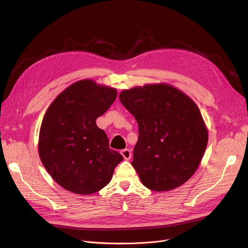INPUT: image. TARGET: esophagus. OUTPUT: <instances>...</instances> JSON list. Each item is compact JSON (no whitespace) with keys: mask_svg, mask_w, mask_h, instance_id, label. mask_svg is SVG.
Here are the masks:
<instances>
[{"mask_svg":"<svg viewBox=\"0 0 248 248\" xmlns=\"http://www.w3.org/2000/svg\"><path fill=\"white\" fill-rule=\"evenodd\" d=\"M121 154L123 155V157L125 159V160H129L132 157V153L131 151H129L128 149H124V150H122L121 151Z\"/></svg>","mask_w":248,"mask_h":248,"instance_id":"esophagus-1","label":"esophagus"}]
</instances>
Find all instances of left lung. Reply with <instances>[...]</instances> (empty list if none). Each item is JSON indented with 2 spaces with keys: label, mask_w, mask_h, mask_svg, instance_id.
Returning <instances> with one entry per match:
<instances>
[{
  "label": "left lung",
  "mask_w": 248,
  "mask_h": 248,
  "mask_svg": "<svg viewBox=\"0 0 248 248\" xmlns=\"http://www.w3.org/2000/svg\"><path fill=\"white\" fill-rule=\"evenodd\" d=\"M123 106L139 125L133 167L153 191H169L197 170L208 142L198 107L179 89L165 83L123 90Z\"/></svg>",
  "instance_id": "8db88e82"
}]
</instances>
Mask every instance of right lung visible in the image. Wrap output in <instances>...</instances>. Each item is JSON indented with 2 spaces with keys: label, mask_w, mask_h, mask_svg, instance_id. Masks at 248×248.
Instances as JSON below:
<instances>
[{
  "label": "right lung",
  "mask_w": 248,
  "mask_h": 248,
  "mask_svg": "<svg viewBox=\"0 0 248 248\" xmlns=\"http://www.w3.org/2000/svg\"><path fill=\"white\" fill-rule=\"evenodd\" d=\"M116 98V89L90 79L71 84L50 104L39 135V155L50 176L75 194L106 187L124 157L109 149L96 119Z\"/></svg>",
  "instance_id": "obj_1"
}]
</instances>
